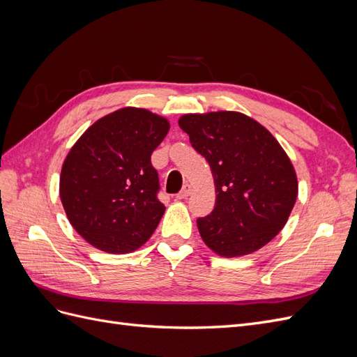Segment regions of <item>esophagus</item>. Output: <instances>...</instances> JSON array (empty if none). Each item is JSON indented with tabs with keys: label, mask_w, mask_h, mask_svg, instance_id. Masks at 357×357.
Masks as SVG:
<instances>
[{
	"label": "esophagus",
	"mask_w": 357,
	"mask_h": 357,
	"mask_svg": "<svg viewBox=\"0 0 357 357\" xmlns=\"http://www.w3.org/2000/svg\"><path fill=\"white\" fill-rule=\"evenodd\" d=\"M192 192V186L190 185H185L183 186V189L177 193V199H186Z\"/></svg>",
	"instance_id": "esophagus-1"
}]
</instances>
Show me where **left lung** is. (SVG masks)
<instances>
[{"label": "left lung", "mask_w": 357, "mask_h": 357, "mask_svg": "<svg viewBox=\"0 0 357 357\" xmlns=\"http://www.w3.org/2000/svg\"><path fill=\"white\" fill-rule=\"evenodd\" d=\"M178 126L214 178V210L197 220L205 245L222 257L262 248L284 228L298 197L296 172L284 149L240 112L183 114Z\"/></svg>", "instance_id": "1"}]
</instances>
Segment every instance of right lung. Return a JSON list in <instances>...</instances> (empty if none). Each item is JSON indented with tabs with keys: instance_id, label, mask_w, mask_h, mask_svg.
Instances as JSON below:
<instances>
[{
	"instance_id": "1",
	"label": "right lung",
	"mask_w": 357,
	"mask_h": 357,
	"mask_svg": "<svg viewBox=\"0 0 357 357\" xmlns=\"http://www.w3.org/2000/svg\"><path fill=\"white\" fill-rule=\"evenodd\" d=\"M169 131L164 116L123 107L98 119L63 160L59 197L73 228L105 253L146 244L165 213L150 156Z\"/></svg>"
}]
</instances>
